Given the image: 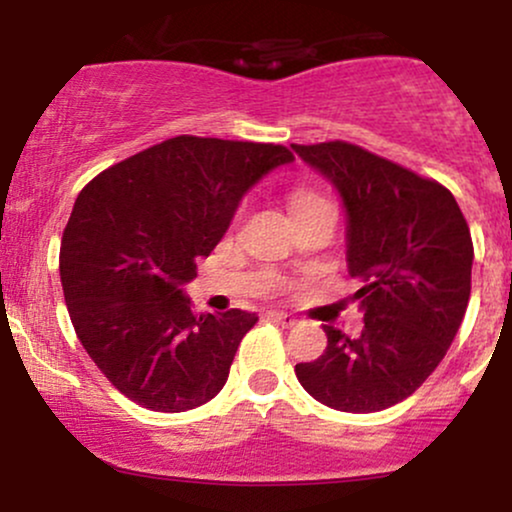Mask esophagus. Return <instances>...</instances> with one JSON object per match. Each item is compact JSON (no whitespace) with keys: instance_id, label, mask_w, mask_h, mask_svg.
Instances as JSON below:
<instances>
[{"instance_id":"1","label":"esophagus","mask_w":512,"mask_h":512,"mask_svg":"<svg viewBox=\"0 0 512 512\" xmlns=\"http://www.w3.org/2000/svg\"><path fill=\"white\" fill-rule=\"evenodd\" d=\"M269 317H272L274 322H279V325H284V327H293L298 322L291 313H276V310H272V313H269Z\"/></svg>"}]
</instances>
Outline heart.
I'll use <instances>...</instances> for the list:
<instances>
[{
  "label": "heart",
  "instance_id": "1",
  "mask_svg": "<svg viewBox=\"0 0 512 512\" xmlns=\"http://www.w3.org/2000/svg\"><path fill=\"white\" fill-rule=\"evenodd\" d=\"M322 202H327V199L322 195H317V192H313V190H293L291 192V214H298V211L315 207V204H322Z\"/></svg>",
  "mask_w": 512,
  "mask_h": 512
}]
</instances>
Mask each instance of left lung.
<instances>
[{"label":"left lung","mask_w":512,"mask_h":512,"mask_svg":"<svg viewBox=\"0 0 512 512\" xmlns=\"http://www.w3.org/2000/svg\"><path fill=\"white\" fill-rule=\"evenodd\" d=\"M334 182L349 216L346 262L363 330L325 327L327 349L298 363L317 402L351 414L383 411L419 390L462 325L474 245L445 185L349 142L291 144Z\"/></svg>","instance_id":"1"}]
</instances>
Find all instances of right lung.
<instances>
[{"mask_svg":"<svg viewBox=\"0 0 512 512\" xmlns=\"http://www.w3.org/2000/svg\"><path fill=\"white\" fill-rule=\"evenodd\" d=\"M291 161L281 144L180 134L79 192L62 233L64 301L86 354L132 402L175 414L226 385L257 317L195 315L182 284L223 238L240 197Z\"/></svg>","mask_w":512,"mask_h":512,"instance_id":"right-lung-1","label":"right lung"}]
</instances>
